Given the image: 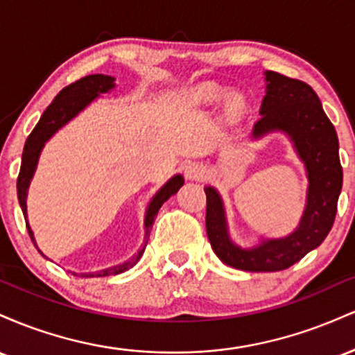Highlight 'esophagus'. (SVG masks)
<instances>
[{
	"label": "esophagus",
	"instance_id": "1",
	"mask_svg": "<svg viewBox=\"0 0 355 355\" xmlns=\"http://www.w3.org/2000/svg\"><path fill=\"white\" fill-rule=\"evenodd\" d=\"M205 175V166L200 162H189L185 165V177L189 180H202Z\"/></svg>",
	"mask_w": 355,
	"mask_h": 355
}]
</instances>
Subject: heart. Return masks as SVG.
I'll return each mask as SVG.
<instances>
[{"label":"heart","instance_id":"heart-1","mask_svg":"<svg viewBox=\"0 0 355 355\" xmlns=\"http://www.w3.org/2000/svg\"><path fill=\"white\" fill-rule=\"evenodd\" d=\"M193 96H195V100H198V101H218L225 96V93H223V89L217 87V85L209 83V85H203V87H198L197 89H195ZM242 105H243V101L240 96H232L229 101V107L232 110H240L242 108Z\"/></svg>","mask_w":355,"mask_h":355}]
</instances>
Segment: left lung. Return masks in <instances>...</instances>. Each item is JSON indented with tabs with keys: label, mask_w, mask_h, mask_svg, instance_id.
<instances>
[{
	"label": "left lung",
	"mask_w": 355,
	"mask_h": 355,
	"mask_svg": "<svg viewBox=\"0 0 355 355\" xmlns=\"http://www.w3.org/2000/svg\"><path fill=\"white\" fill-rule=\"evenodd\" d=\"M267 95L254 125V137L285 132L307 168V207L300 225L285 239L263 240L254 248H240L227 234L222 200L207 187L205 227L210 245L227 266L245 272H279L292 267L305 254L319 247L331 232L342 189L339 140L334 125L322 110L312 87L275 71L266 73Z\"/></svg>",
	"instance_id": "left-lung-1"
}]
</instances>
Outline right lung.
Masks as SVG:
<instances>
[{
    "instance_id": "right-lung-1",
    "label": "right lung",
    "mask_w": 355,
    "mask_h": 355,
    "mask_svg": "<svg viewBox=\"0 0 355 355\" xmlns=\"http://www.w3.org/2000/svg\"><path fill=\"white\" fill-rule=\"evenodd\" d=\"M115 87V78L108 75H88L85 78H80L75 83L64 87L58 95L55 96V100L51 101L50 107L44 110V113L40 118V121L36 123L33 132L30 133V137L26 138V144H24L23 148V158H21V168H19L18 175V200L19 205H21L23 215H26V191L28 185H30L31 177H33L36 164H38L40 152H42L44 141L50 138L56 130L61 128L67 121H70L73 116L78 115V113L83 110L92 100H95L100 93L108 92ZM183 185V177L182 175H175L172 180H168L162 187L160 191L153 197V200L150 202L148 210H146L145 217V239L150 237V230H152V225L155 222V217H157L158 210L164 203L168 200L172 195L178 191V189ZM28 227V223H26ZM28 234H30L31 240H33V232H31L30 227H28ZM36 245V243H35ZM145 247L138 252V255L133 257L128 262L121 263V266L107 268V270L95 272V274H81V277H107L113 274H120V272L128 270L130 267H133L140 260L141 254H144Z\"/></svg>"
}]
</instances>
